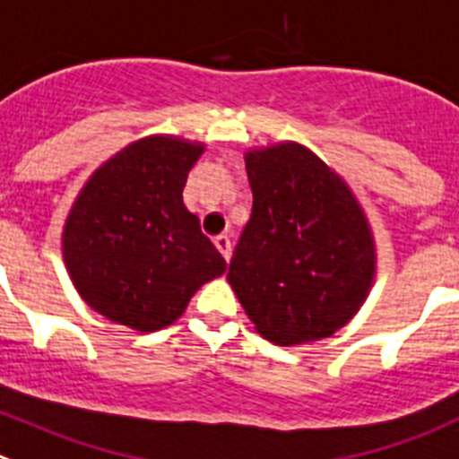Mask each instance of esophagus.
Segmentation results:
<instances>
[{
    "instance_id": "obj_1",
    "label": "esophagus",
    "mask_w": 459,
    "mask_h": 459,
    "mask_svg": "<svg viewBox=\"0 0 459 459\" xmlns=\"http://www.w3.org/2000/svg\"><path fill=\"white\" fill-rule=\"evenodd\" d=\"M214 247L220 249V254L224 255V260H226V263H229V260H230V251H233V245H230L229 235H217V238H214Z\"/></svg>"
}]
</instances>
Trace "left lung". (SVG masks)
<instances>
[{
	"label": "left lung",
	"instance_id": "obj_1",
	"mask_svg": "<svg viewBox=\"0 0 459 459\" xmlns=\"http://www.w3.org/2000/svg\"><path fill=\"white\" fill-rule=\"evenodd\" d=\"M245 164L254 208L230 258V288L276 345L332 336L373 288L368 217L350 185L301 143L251 148Z\"/></svg>",
	"mask_w": 459,
	"mask_h": 459
}]
</instances>
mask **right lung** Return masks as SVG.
<instances>
[{
    "mask_svg": "<svg viewBox=\"0 0 459 459\" xmlns=\"http://www.w3.org/2000/svg\"><path fill=\"white\" fill-rule=\"evenodd\" d=\"M205 143L152 134L91 173L65 217L64 263L82 299L107 320L158 332L178 320L226 260L183 204Z\"/></svg>",
    "mask_w": 459,
    "mask_h": 459,
    "instance_id": "right-lung-1",
    "label": "right lung"
}]
</instances>
